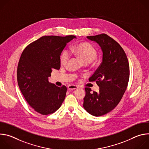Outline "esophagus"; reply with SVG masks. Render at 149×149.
I'll use <instances>...</instances> for the list:
<instances>
[{
	"instance_id": "1",
	"label": "esophagus",
	"mask_w": 149,
	"mask_h": 149,
	"mask_svg": "<svg viewBox=\"0 0 149 149\" xmlns=\"http://www.w3.org/2000/svg\"><path fill=\"white\" fill-rule=\"evenodd\" d=\"M78 88V87L77 86H75V85H69V86H68V88L70 90H74L77 89Z\"/></svg>"
}]
</instances>
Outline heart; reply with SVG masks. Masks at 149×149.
<instances>
[{"label":"heart","mask_w":149,"mask_h":149,"mask_svg":"<svg viewBox=\"0 0 149 149\" xmlns=\"http://www.w3.org/2000/svg\"><path fill=\"white\" fill-rule=\"evenodd\" d=\"M70 51L77 55L84 63L92 62L97 56V49L88 42H83L71 47ZM70 55L68 50H63L59 56V62L62 66H65L70 59Z\"/></svg>","instance_id":"heart-1"}]
</instances>
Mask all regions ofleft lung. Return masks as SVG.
Segmentation results:
<instances>
[{
  "label": "left lung",
  "mask_w": 149,
  "mask_h": 149,
  "mask_svg": "<svg viewBox=\"0 0 149 149\" xmlns=\"http://www.w3.org/2000/svg\"><path fill=\"white\" fill-rule=\"evenodd\" d=\"M96 42L102 51V61L89 78L95 81L99 91L86 87L83 107L90 114L98 117L113 110L121 100L128 85L130 68L126 54L113 38L105 33L87 36Z\"/></svg>",
  "instance_id": "left-lung-1"
}]
</instances>
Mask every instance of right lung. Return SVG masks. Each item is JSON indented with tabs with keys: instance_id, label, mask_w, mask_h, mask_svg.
Returning a JSON list of instances; mask_svg holds the SVG:
<instances>
[{
	"instance_id": "add662e5",
	"label": "right lung",
	"mask_w": 149,
	"mask_h": 149,
	"mask_svg": "<svg viewBox=\"0 0 149 149\" xmlns=\"http://www.w3.org/2000/svg\"><path fill=\"white\" fill-rule=\"evenodd\" d=\"M75 36H44L28 45L21 54L17 69L20 90L35 111L48 115L61 106L67 88L48 81L53 69L59 70V56Z\"/></svg>"
}]
</instances>
